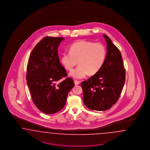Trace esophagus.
Returning a JSON list of instances; mask_svg holds the SVG:
<instances>
[{
	"mask_svg": "<svg viewBox=\"0 0 150 150\" xmlns=\"http://www.w3.org/2000/svg\"><path fill=\"white\" fill-rule=\"evenodd\" d=\"M74 83H75V85H79L80 83V82L79 81H77V80H75L74 81Z\"/></svg>",
	"mask_w": 150,
	"mask_h": 150,
	"instance_id": "obj_1",
	"label": "esophagus"
}]
</instances>
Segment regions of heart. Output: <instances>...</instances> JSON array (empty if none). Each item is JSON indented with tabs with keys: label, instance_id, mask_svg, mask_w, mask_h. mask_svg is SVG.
<instances>
[{
	"label": "heart",
	"instance_id": "b5f03b06",
	"mask_svg": "<svg viewBox=\"0 0 150 150\" xmlns=\"http://www.w3.org/2000/svg\"><path fill=\"white\" fill-rule=\"evenodd\" d=\"M107 54V48L100 42L80 40L70 45L69 52L62 56V62L65 68L71 71L78 64L80 65L71 73L76 79L85 77L88 74L92 75L103 67Z\"/></svg>",
	"mask_w": 150,
	"mask_h": 150
}]
</instances>
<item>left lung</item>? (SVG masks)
<instances>
[{
    "instance_id": "8db88e82",
    "label": "left lung",
    "mask_w": 150,
    "mask_h": 150,
    "mask_svg": "<svg viewBox=\"0 0 150 150\" xmlns=\"http://www.w3.org/2000/svg\"><path fill=\"white\" fill-rule=\"evenodd\" d=\"M107 54L100 71L81 83L83 100L88 109L104 111L110 109L121 95L125 81L121 53L108 36L104 35Z\"/></svg>"
}]
</instances>
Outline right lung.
<instances>
[{
    "label": "right lung",
    "instance_id": "add662e5",
    "mask_svg": "<svg viewBox=\"0 0 150 150\" xmlns=\"http://www.w3.org/2000/svg\"><path fill=\"white\" fill-rule=\"evenodd\" d=\"M63 37H45L33 49L27 66V85L32 101L44 113L54 114L63 109L75 83L60 63L58 48Z\"/></svg>",
    "mask_w": 150,
    "mask_h": 150
}]
</instances>
